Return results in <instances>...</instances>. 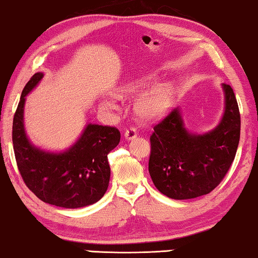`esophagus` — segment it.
I'll use <instances>...</instances> for the list:
<instances>
[{
    "label": "esophagus",
    "mask_w": 258,
    "mask_h": 258,
    "mask_svg": "<svg viewBox=\"0 0 258 258\" xmlns=\"http://www.w3.org/2000/svg\"><path fill=\"white\" fill-rule=\"evenodd\" d=\"M137 136V133L136 130L134 128H130V129H126L125 133H124V138L126 141H132L134 140Z\"/></svg>",
    "instance_id": "34e87169"
}]
</instances>
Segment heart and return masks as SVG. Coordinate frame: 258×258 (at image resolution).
Here are the masks:
<instances>
[{"instance_id":"b5f03b06","label":"heart","mask_w":258,"mask_h":258,"mask_svg":"<svg viewBox=\"0 0 258 258\" xmlns=\"http://www.w3.org/2000/svg\"><path fill=\"white\" fill-rule=\"evenodd\" d=\"M155 83L156 76L154 74L138 78V79L122 84L120 87H117L115 91V96L118 99L132 98V96L136 95L143 89ZM175 88L173 84L171 83L152 86L141 95H137L135 101H134V111H135L138 118L144 122L158 120V118L164 116L172 106ZM101 106L106 109H114L115 108V104L107 99L102 100Z\"/></svg>"}]
</instances>
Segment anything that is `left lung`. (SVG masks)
I'll return each mask as SVG.
<instances>
[{
  "label": "left lung",
  "mask_w": 258,
  "mask_h": 258,
  "mask_svg": "<svg viewBox=\"0 0 258 258\" xmlns=\"http://www.w3.org/2000/svg\"><path fill=\"white\" fill-rule=\"evenodd\" d=\"M221 87L223 114L213 129L191 132L179 107L154 128L149 172L157 189L171 199H194L212 192L233 163L241 117L233 88L226 84Z\"/></svg>",
  "instance_id": "left-lung-1"
}]
</instances>
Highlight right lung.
<instances>
[{
    "label": "right lung",
    "mask_w": 258,
    "mask_h": 258,
    "mask_svg": "<svg viewBox=\"0 0 258 258\" xmlns=\"http://www.w3.org/2000/svg\"><path fill=\"white\" fill-rule=\"evenodd\" d=\"M44 77L37 72L22 92L13 122V144L18 170L28 187L44 203L62 208L93 205L106 193L110 179L108 154L120 143L116 128L87 123L72 145L52 151L33 144L24 123L27 95Z\"/></svg>",
    "instance_id": "right-lung-1"
}]
</instances>
